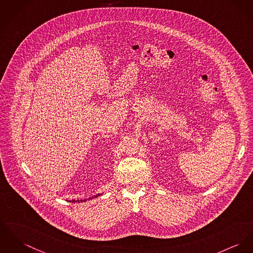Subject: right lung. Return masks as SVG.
I'll return each instance as SVG.
<instances>
[{
  "label": "right lung",
  "instance_id": "add662e5",
  "mask_svg": "<svg viewBox=\"0 0 253 253\" xmlns=\"http://www.w3.org/2000/svg\"><path fill=\"white\" fill-rule=\"evenodd\" d=\"M98 196H100V195H98ZM98 196H96V197H98ZM69 202H70V201H69ZM73 202H76V201H73ZM78 202H79V201H78ZM81 202H83V200H82V201H81ZM84 202H86V200H84Z\"/></svg>",
  "mask_w": 253,
  "mask_h": 253
}]
</instances>
